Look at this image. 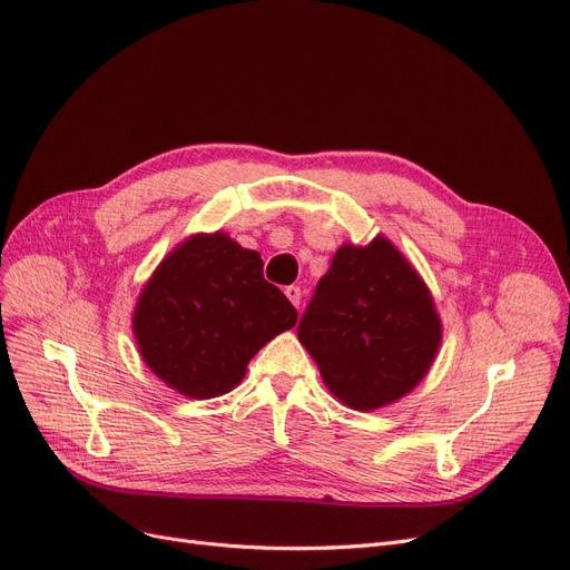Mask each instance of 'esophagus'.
<instances>
[{"instance_id":"obj_1","label":"esophagus","mask_w":570,"mask_h":570,"mask_svg":"<svg viewBox=\"0 0 570 570\" xmlns=\"http://www.w3.org/2000/svg\"><path fill=\"white\" fill-rule=\"evenodd\" d=\"M284 293L293 302V307H299V302H302V288L299 286H286Z\"/></svg>"}]
</instances>
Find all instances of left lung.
Masks as SVG:
<instances>
[{
    "label": "left lung",
    "mask_w": 570,
    "mask_h": 570,
    "mask_svg": "<svg viewBox=\"0 0 570 570\" xmlns=\"http://www.w3.org/2000/svg\"><path fill=\"white\" fill-rule=\"evenodd\" d=\"M440 336L429 288L385 238L341 247L297 323L323 383L355 410L407 394L426 375Z\"/></svg>",
    "instance_id": "obj_1"
}]
</instances>
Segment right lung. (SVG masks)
Wrapping results in <instances>:
<instances>
[{"mask_svg":"<svg viewBox=\"0 0 570 570\" xmlns=\"http://www.w3.org/2000/svg\"><path fill=\"white\" fill-rule=\"evenodd\" d=\"M295 321L288 297L265 282L258 252L213 234L160 263L132 327L150 371L185 396L213 399L234 390L258 348Z\"/></svg>","mask_w":570,"mask_h":570,"instance_id":"1","label":"right lung"}]
</instances>
